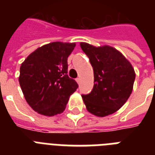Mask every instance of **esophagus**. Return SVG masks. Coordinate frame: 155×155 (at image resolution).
Listing matches in <instances>:
<instances>
[{
    "label": "esophagus",
    "mask_w": 155,
    "mask_h": 155,
    "mask_svg": "<svg viewBox=\"0 0 155 155\" xmlns=\"http://www.w3.org/2000/svg\"><path fill=\"white\" fill-rule=\"evenodd\" d=\"M76 81L78 82V84H79V82H80V78H76Z\"/></svg>",
    "instance_id": "obj_1"
}]
</instances>
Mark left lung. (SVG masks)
Listing matches in <instances>:
<instances>
[{"instance_id": "8db88e82", "label": "left lung", "mask_w": 155, "mask_h": 155, "mask_svg": "<svg viewBox=\"0 0 155 155\" xmlns=\"http://www.w3.org/2000/svg\"><path fill=\"white\" fill-rule=\"evenodd\" d=\"M94 71L91 92L81 94L87 111L97 116L113 114L124 105L133 90L135 72L121 53L109 46L81 42Z\"/></svg>"}]
</instances>
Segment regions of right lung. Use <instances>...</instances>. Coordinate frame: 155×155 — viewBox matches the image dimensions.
Instances as JSON below:
<instances>
[{
    "label": "right lung",
    "instance_id": "1",
    "mask_svg": "<svg viewBox=\"0 0 155 155\" xmlns=\"http://www.w3.org/2000/svg\"><path fill=\"white\" fill-rule=\"evenodd\" d=\"M75 43L54 42L38 48L21 64L19 84L26 102L47 116L63 113L78 84L68 74V56Z\"/></svg>",
    "mask_w": 155,
    "mask_h": 155
}]
</instances>
